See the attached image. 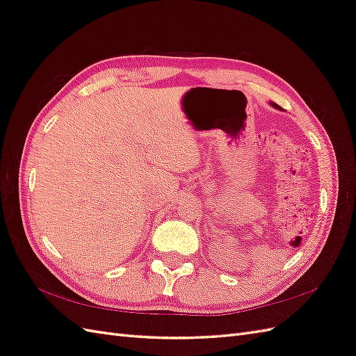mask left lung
<instances>
[{"instance_id": "8db88e82", "label": "left lung", "mask_w": 356, "mask_h": 356, "mask_svg": "<svg viewBox=\"0 0 356 356\" xmlns=\"http://www.w3.org/2000/svg\"><path fill=\"white\" fill-rule=\"evenodd\" d=\"M273 105H275V104H273ZM275 106H276V108H279V106H277V105H275Z\"/></svg>"}]
</instances>
